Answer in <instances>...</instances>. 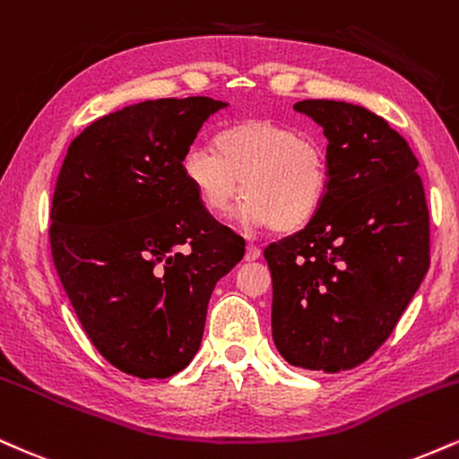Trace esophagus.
Instances as JSON below:
<instances>
[{
    "label": "esophagus",
    "mask_w": 459,
    "mask_h": 459,
    "mask_svg": "<svg viewBox=\"0 0 459 459\" xmlns=\"http://www.w3.org/2000/svg\"><path fill=\"white\" fill-rule=\"evenodd\" d=\"M262 255V249L257 245H247V251H245V260L247 262H253V260H257V257Z\"/></svg>",
    "instance_id": "34e87169"
}]
</instances>
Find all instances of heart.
I'll return each instance as SVG.
<instances>
[{
	"label": "heart",
	"instance_id": "1",
	"mask_svg": "<svg viewBox=\"0 0 459 459\" xmlns=\"http://www.w3.org/2000/svg\"><path fill=\"white\" fill-rule=\"evenodd\" d=\"M182 176L210 217H223L242 195L247 228L292 234L320 214L331 185L326 150L311 134L273 120H236L221 126L212 148L191 145Z\"/></svg>",
	"mask_w": 459,
	"mask_h": 459
}]
</instances>
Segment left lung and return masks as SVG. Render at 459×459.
Listing matches in <instances>:
<instances>
[{"label":"left lung","mask_w":459,"mask_h":459,"mask_svg":"<svg viewBox=\"0 0 459 459\" xmlns=\"http://www.w3.org/2000/svg\"><path fill=\"white\" fill-rule=\"evenodd\" d=\"M296 111L328 139L320 214L264 249L273 339L290 365L335 374L365 363L397 326L429 268V210L419 160L380 116L342 100Z\"/></svg>","instance_id":"1"}]
</instances>
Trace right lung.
Listing matches in <instances>:
<instances>
[{
    "label": "right lung",
    "instance_id": "right-lung-1",
    "mask_svg": "<svg viewBox=\"0 0 459 459\" xmlns=\"http://www.w3.org/2000/svg\"><path fill=\"white\" fill-rule=\"evenodd\" d=\"M225 102L128 105L68 145L51 204V255L90 342L113 368L169 378L195 357L214 285L245 240L202 210L182 154Z\"/></svg>",
    "mask_w": 459,
    "mask_h": 459
}]
</instances>
